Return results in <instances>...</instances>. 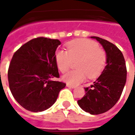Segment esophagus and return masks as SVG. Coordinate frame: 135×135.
<instances>
[{
  "label": "esophagus",
  "instance_id": "34e87169",
  "mask_svg": "<svg viewBox=\"0 0 135 135\" xmlns=\"http://www.w3.org/2000/svg\"><path fill=\"white\" fill-rule=\"evenodd\" d=\"M66 86L69 87V88H75V86L74 85H70V84H66Z\"/></svg>",
  "mask_w": 135,
  "mask_h": 135
}]
</instances>
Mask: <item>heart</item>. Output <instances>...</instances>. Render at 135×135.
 <instances>
[{
	"instance_id": "1",
	"label": "heart",
	"mask_w": 135,
	"mask_h": 135,
	"mask_svg": "<svg viewBox=\"0 0 135 135\" xmlns=\"http://www.w3.org/2000/svg\"><path fill=\"white\" fill-rule=\"evenodd\" d=\"M55 61L61 73L68 71L73 61H77V69L66 74L62 78L68 84L77 85L85 81L87 76L94 78L102 73L107 64V55L95 41L78 39L68 43L67 51L57 50Z\"/></svg>"
}]
</instances>
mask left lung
<instances>
[{"label": "left lung", "mask_w": 135, "mask_h": 135, "mask_svg": "<svg viewBox=\"0 0 135 135\" xmlns=\"http://www.w3.org/2000/svg\"><path fill=\"white\" fill-rule=\"evenodd\" d=\"M102 44L107 55V66L100 76L88 88L78 104L83 110L92 115L105 113L116 104L126 83L127 69L123 53L114 44L92 36Z\"/></svg>", "instance_id": "left-lung-1"}]
</instances>
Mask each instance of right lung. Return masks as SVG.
<instances>
[{"mask_svg":"<svg viewBox=\"0 0 135 135\" xmlns=\"http://www.w3.org/2000/svg\"><path fill=\"white\" fill-rule=\"evenodd\" d=\"M61 42L38 37L16 51L9 63V90L16 101L26 110L45 111L56 102L66 83L51 80L59 78L55 51Z\"/></svg>","mask_w":135,"mask_h":135,"instance_id":"add662e5","label":"right lung"}]
</instances>
